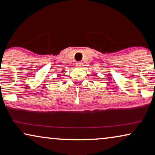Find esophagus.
I'll list each match as a JSON object with an SVG mask.
<instances>
[{"label": "esophagus", "mask_w": 155, "mask_h": 155, "mask_svg": "<svg viewBox=\"0 0 155 155\" xmlns=\"http://www.w3.org/2000/svg\"><path fill=\"white\" fill-rule=\"evenodd\" d=\"M82 65H83V64H82V62H77V63H76V66H77L78 68H81Z\"/></svg>", "instance_id": "obj_1"}]
</instances>
